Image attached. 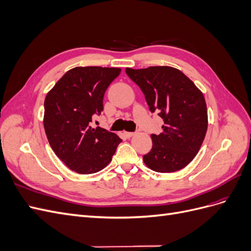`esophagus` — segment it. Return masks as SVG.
Here are the masks:
<instances>
[{"label":"esophagus","mask_w":251,"mask_h":251,"mask_svg":"<svg viewBox=\"0 0 251 251\" xmlns=\"http://www.w3.org/2000/svg\"><path fill=\"white\" fill-rule=\"evenodd\" d=\"M125 135L126 136L127 138H130V137H132V136L135 135V133H133V132H125Z\"/></svg>","instance_id":"esophagus-1"}]
</instances>
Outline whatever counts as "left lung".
Returning a JSON list of instances; mask_svg holds the SVG:
<instances>
[{
    "label": "left lung",
    "mask_w": 251,
    "mask_h": 251,
    "mask_svg": "<svg viewBox=\"0 0 251 251\" xmlns=\"http://www.w3.org/2000/svg\"><path fill=\"white\" fill-rule=\"evenodd\" d=\"M126 73L146 97L151 113H158L163 132L151 134L153 147L143 161L158 173L179 171L198 153L207 131L204 96L180 70L168 66L147 69L126 68Z\"/></svg>",
    "instance_id": "obj_1"
}]
</instances>
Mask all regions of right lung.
Listing matches in <instances>:
<instances>
[{
    "label": "right lung",
    "mask_w": 251,
    "mask_h": 251,
    "mask_svg": "<svg viewBox=\"0 0 251 251\" xmlns=\"http://www.w3.org/2000/svg\"><path fill=\"white\" fill-rule=\"evenodd\" d=\"M119 68L76 67L68 71L47 94L44 127L53 151L70 170L94 174L112 160L117 135L92 127L94 116L103 110V95Z\"/></svg>",
    "instance_id": "obj_1"
}]
</instances>
